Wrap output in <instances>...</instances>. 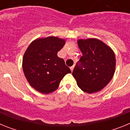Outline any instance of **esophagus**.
Here are the masks:
<instances>
[{"mask_svg":"<svg viewBox=\"0 0 130 130\" xmlns=\"http://www.w3.org/2000/svg\"><path fill=\"white\" fill-rule=\"evenodd\" d=\"M73 68H74V66H72V67H70V70H71V71H73Z\"/></svg>","mask_w":130,"mask_h":130,"instance_id":"obj_1","label":"esophagus"}]
</instances>
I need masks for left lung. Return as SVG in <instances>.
<instances>
[{"label":"left lung","instance_id":"obj_1","mask_svg":"<svg viewBox=\"0 0 130 130\" xmlns=\"http://www.w3.org/2000/svg\"><path fill=\"white\" fill-rule=\"evenodd\" d=\"M83 56L72 72L83 91L96 92L104 88L114 75L115 55L112 49L98 39L79 40Z\"/></svg>","mask_w":130,"mask_h":130}]
</instances>
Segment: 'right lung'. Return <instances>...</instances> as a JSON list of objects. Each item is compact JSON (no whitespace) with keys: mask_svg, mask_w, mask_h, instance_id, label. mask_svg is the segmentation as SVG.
<instances>
[{"mask_svg":"<svg viewBox=\"0 0 130 130\" xmlns=\"http://www.w3.org/2000/svg\"><path fill=\"white\" fill-rule=\"evenodd\" d=\"M65 40L54 36L33 41L25 53L23 70L28 82L43 94L57 90L62 79L71 73L64 60L57 56Z\"/></svg>","mask_w":130,"mask_h":130,"instance_id":"1","label":"right lung"}]
</instances>
